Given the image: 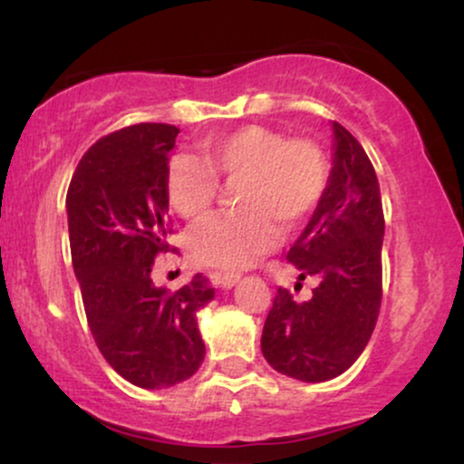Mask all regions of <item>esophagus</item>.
I'll return each mask as SVG.
<instances>
[{
  "label": "esophagus",
  "mask_w": 464,
  "mask_h": 464,
  "mask_svg": "<svg viewBox=\"0 0 464 464\" xmlns=\"http://www.w3.org/2000/svg\"><path fill=\"white\" fill-rule=\"evenodd\" d=\"M211 279H214V284L220 287H233L239 281V273H214Z\"/></svg>",
  "instance_id": "34e87169"
}]
</instances>
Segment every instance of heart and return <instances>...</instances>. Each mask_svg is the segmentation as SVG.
Masks as SVG:
<instances>
[{
    "label": "heart",
    "instance_id": "heart-1",
    "mask_svg": "<svg viewBox=\"0 0 464 464\" xmlns=\"http://www.w3.org/2000/svg\"><path fill=\"white\" fill-rule=\"evenodd\" d=\"M327 152L307 137H285L246 124L198 143L196 157L179 154L165 174L169 205L185 220L214 207L220 180L233 189L237 211L216 214L189 233V255L202 266L236 270L276 246L318 209L329 188Z\"/></svg>",
    "mask_w": 464,
    "mask_h": 464
}]
</instances>
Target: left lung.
Instances as JSON below:
<instances>
[{"label":"left lung","mask_w":464,"mask_h":464,"mask_svg":"<svg viewBox=\"0 0 464 464\" xmlns=\"http://www.w3.org/2000/svg\"><path fill=\"white\" fill-rule=\"evenodd\" d=\"M334 169L310 225L287 253L299 279L316 276L310 301L279 287L262 332L275 371L327 382L360 358L382 305L384 209L369 154L334 121Z\"/></svg>","instance_id":"left-lung-1"}]
</instances>
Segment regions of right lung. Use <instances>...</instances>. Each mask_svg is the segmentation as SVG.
Returning a JSON list of instances; mask_svg holds the SVG:
<instances>
[{
  "instance_id": "obj_1",
  "label": "right lung",
  "mask_w": 464,
  "mask_h": 464,
  "mask_svg": "<svg viewBox=\"0 0 464 464\" xmlns=\"http://www.w3.org/2000/svg\"><path fill=\"white\" fill-rule=\"evenodd\" d=\"M179 129L135 124L98 140L80 159L67 189L73 273L100 353L140 388H168L205 358L196 312L214 299L198 273L177 292L154 287V259L168 244V152Z\"/></svg>"
}]
</instances>
